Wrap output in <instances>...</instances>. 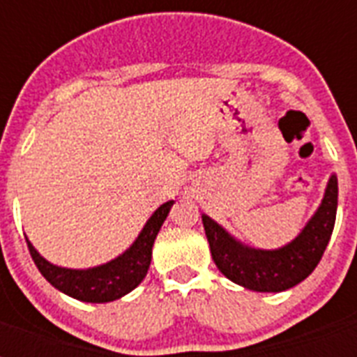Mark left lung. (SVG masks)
Here are the masks:
<instances>
[{
	"label": "left lung",
	"instance_id": "left-lung-1",
	"mask_svg": "<svg viewBox=\"0 0 357 357\" xmlns=\"http://www.w3.org/2000/svg\"><path fill=\"white\" fill-rule=\"evenodd\" d=\"M337 215V178L332 176L321 207L293 243L278 250H255L235 241L215 220L202 215L215 265L224 276L252 291L280 293L294 287L319 265Z\"/></svg>",
	"mask_w": 357,
	"mask_h": 357
}]
</instances>
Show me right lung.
<instances>
[{"label": "right lung", "instance_id": "obj_1", "mask_svg": "<svg viewBox=\"0 0 357 357\" xmlns=\"http://www.w3.org/2000/svg\"><path fill=\"white\" fill-rule=\"evenodd\" d=\"M172 206V200L162 204L146 222L137 241L122 255L105 265L86 268V271L52 265L33 248V244L27 238L25 241H27V248L36 268L53 287L81 302H92V304L113 302L123 294H128L129 291H133L144 280L146 272L150 268L153 241Z\"/></svg>", "mask_w": 357, "mask_h": 357}]
</instances>
